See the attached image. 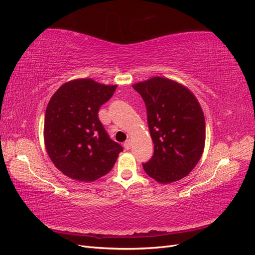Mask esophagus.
Segmentation results:
<instances>
[{
	"label": "esophagus",
	"mask_w": 255,
	"mask_h": 255,
	"mask_svg": "<svg viewBox=\"0 0 255 255\" xmlns=\"http://www.w3.org/2000/svg\"><path fill=\"white\" fill-rule=\"evenodd\" d=\"M123 146H125L126 150H128L130 148V141L129 140H127L125 143H123Z\"/></svg>",
	"instance_id": "obj_1"
}]
</instances>
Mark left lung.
Segmentation results:
<instances>
[{"mask_svg": "<svg viewBox=\"0 0 255 255\" xmlns=\"http://www.w3.org/2000/svg\"><path fill=\"white\" fill-rule=\"evenodd\" d=\"M146 109L154 153L143 170L161 184L179 181L196 167L205 142V120L199 102L182 85L152 78L133 85Z\"/></svg>", "mask_w": 255, "mask_h": 255, "instance_id": "8db88e82", "label": "left lung"}]
</instances>
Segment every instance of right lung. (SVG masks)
<instances>
[{
    "label": "right lung",
    "instance_id": "right-lung-1",
    "mask_svg": "<svg viewBox=\"0 0 255 255\" xmlns=\"http://www.w3.org/2000/svg\"><path fill=\"white\" fill-rule=\"evenodd\" d=\"M117 88L91 79L64 84L51 98L44 117V142L53 164L76 181L109 173L123 151L111 139L98 114Z\"/></svg>",
    "mask_w": 255,
    "mask_h": 255
}]
</instances>
